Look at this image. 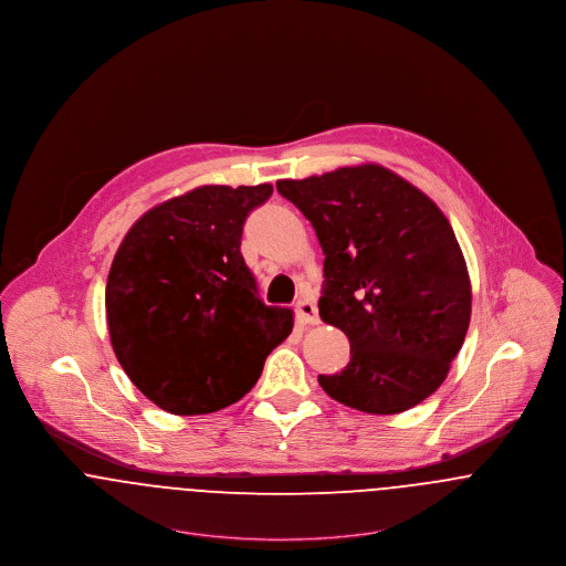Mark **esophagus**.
I'll use <instances>...</instances> for the list:
<instances>
[{
	"instance_id": "1",
	"label": "esophagus",
	"mask_w": 566,
	"mask_h": 566,
	"mask_svg": "<svg viewBox=\"0 0 566 566\" xmlns=\"http://www.w3.org/2000/svg\"><path fill=\"white\" fill-rule=\"evenodd\" d=\"M297 316L305 325H318V310L312 300H301L297 303Z\"/></svg>"
}]
</instances>
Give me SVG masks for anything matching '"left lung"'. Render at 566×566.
Here are the masks:
<instances>
[{
    "label": "left lung",
    "instance_id": "1",
    "mask_svg": "<svg viewBox=\"0 0 566 566\" xmlns=\"http://www.w3.org/2000/svg\"><path fill=\"white\" fill-rule=\"evenodd\" d=\"M325 254L321 318L346 333L350 361L318 376L327 396L398 415L444 382L470 323V277L430 197L378 165L280 179Z\"/></svg>",
    "mask_w": 566,
    "mask_h": 566
}]
</instances>
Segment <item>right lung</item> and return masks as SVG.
Segmentation results:
<instances>
[{
  "mask_svg": "<svg viewBox=\"0 0 566 566\" xmlns=\"http://www.w3.org/2000/svg\"><path fill=\"white\" fill-rule=\"evenodd\" d=\"M261 186H200L143 213L106 280L117 361L170 415H207L243 398L269 353L293 332L265 305L241 256L243 222L271 197Z\"/></svg>",
  "mask_w": 566,
  "mask_h": 566,
  "instance_id": "obj_1",
  "label": "right lung"
}]
</instances>
